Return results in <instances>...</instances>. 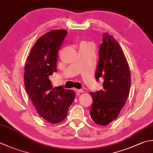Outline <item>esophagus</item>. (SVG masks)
I'll return each mask as SVG.
<instances>
[{
	"instance_id": "34e87169",
	"label": "esophagus",
	"mask_w": 153,
	"mask_h": 153,
	"mask_svg": "<svg viewBox=\"0 0 153 153\" xmlns=\"http://www.w3.org/2000/svg\"><path fill=\"white\" fill-rule=\"evenodd\" d=\"M74 90H75V91H76V92H77V93H83V89H75Z\"/></svg>"
}]
</instances>
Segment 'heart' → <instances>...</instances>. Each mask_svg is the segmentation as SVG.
Here are the masks:
<instances>
[{"label": "heart", "mask_w": 153, "mask_h": 153, "mask_svg": "<svg viewBox=\"0 0 153 153\" xmlns=\"http://www.w3.org/2000/svg\"><path fill=\"white\" fill-rule=\"evenodd\" d=\"M83 43H85V42H83Z\"/></svg>", "instance_id": "heart-1"}]
</instances>
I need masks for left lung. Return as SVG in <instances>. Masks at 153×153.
<instances>
[{
  "instance_id": "1",
  "label": "left lung",
  "mask_w": 153,
  "mask_h": 153,
  "mask_svg": "<svg viewBox=\"0 0 153 153\" xmlns=\"http://www.w3.org/2000/svg\"><path fill=\"white\" fill-rule=\"evenodd\" d=\"M95 79L103 80V89L91 92L90 116L95 123L108 125L117 117L125 105L131 87V73L127 59L117 42L104 33L99 51Z\"/></svg>"
}]
</instances>
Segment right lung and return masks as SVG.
I'll use <instances>...</instances> for the list:
<instances>
[{
	"label": "right lung",
	"instance_id": "right-lung-1",
	"mask_svg": "<svg viewBox=\"0 0 153 153\" xmlns=\"http://www.w3.org/2000/svg\"><path fill=\"white\" fill-rule=\"evenodd\" d=\"M68 32L53 30L41 36L31 49L25 67L26 90L40 117L53 124L66 117L75 98L73 90L55 88L49 77L57 71L58 55Z\"/></svg>",
	"mask_w": 153,
	"mask_h": 153
}]
</instances>
